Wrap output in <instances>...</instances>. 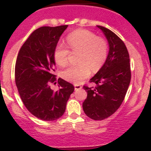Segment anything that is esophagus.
Returning <instances> with one entry per match:
<instances>
[{
	"instance_id": "esophagus-1",
	"label": "esophagus",
	"mask_w": 151,
	"mask_h": 151,
	"mask_svg": "<svg viewBox=\"0 0 151 151\" xmlns=\"http://www.w3.org/2000/svg\"><path fill=\"white\" fill-rule=\"evenodd\" d=\"M82 86L80 85H74V89L75 91H78V90L81 89Z\"/></svg>"
}]
</instances>
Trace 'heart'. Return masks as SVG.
<instances>
[{
    "mask_svg": "<svg viewBox=\"0 0 151 151\" xmlns=\"http://www.w3.org/2000/svg\"><path fill=\"white\" fill-rule=\"evenodd\" d=\"M67 44L74 52H80L77 66H70L61 73L65 80L78 84L91 74L97 71L104 64L108 54V45L105 39L97 37L95 33L87 30H78L67 37ZM70 50L60 42L54 51V59L58 66H65L68 63Z\"/></svg>",
    "mask_w": 151,
    "mask_h": 151,
    "instance_id": "b5f03b06",
    "label": "heart"
}]
</instances>
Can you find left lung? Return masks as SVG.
<instances>
[{
	"instance_id": "obj_1",
	"label": "left lung",
	"mask_w": 151,
	"mask_h": 151,
	"mask_svg": "<svg viewBox=\"0 0 151 151\" xmlns=\"http://www.w3.org/2000/svg\"><path fill=\"white\" fill-rule=\"evenodd\" d=\"M97 27L107 39L109 53L104 65L90 80L96 86H83L88 96L83 108L90 118L101 121L115 113L122 104L130 84L131 68L124 42L109 29Z\"/></svg>"
}]
</instances>
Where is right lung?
Wrapping results in <instances>:
<instances>
[{
    "mask_svg": "<svg viewBox=\"0 0 151 151\" xmlns=\"http://www.w3.org/2000/svg\"><path fill=\"white\" fill-rule=\"evenodd\" d=\"M68 25L44 26L35 30L19 50L15 64V83L27 109L42 121L58 119L66 110L67 101L74 92V85L61 78L59 90L56 84L54 51Z\"/></svg>",
    "mask_w": 151,
    "mask_h": 151,
    "instance_id": "right-lung-1",
    "label": "right lung"
}]
</instances>
